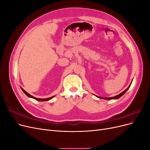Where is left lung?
Listing matches in <instances>:
<instances>
[{"label": "left lung", "instance_id": "8db88e82", "mask_svg": "<svg viewBox=\"0 0 150 150\" xmlns=\"http://www.w3.org/2000/svg\"><path fill=\"white\" fill-rule=\"evenodd\" d=\"M129 88V87L127 88L126 90H125L123 92H122L121 93H120V94H118V95H117V96H114V97H111V98H101V97H98V96H97V97H98L99 98H102V99H117V98H120L121 96H122V95H123L126 91H127V90L128 89V88Z\"/></svg>", "mask_w": 150, "mask_h": 150}]
</instances>
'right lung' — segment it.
<instances>
[{
  "label": "right lung",
  "instance_id": "add662e5",
  "mask_svg": "<svg viewBox=\"0 0 150 150\" xmlns=\"http://www.w3.org/2000/svg\"><path fill=\"white\" fill-rule=\"evenodd\" d=\"M22 89V90L23 91V92L27 95V96H28V97H29V98H33V99H35V100H38V101H48V100H50V99H51L54 96H52V97H51V98H46V99H40V98H35V97H34V96H31L30 94H29L28 93H27L25 90H24L22 88H21Z\"/></svg>",
  "mask_w": 150,
  "mask_h": 150
}]
</instances>
